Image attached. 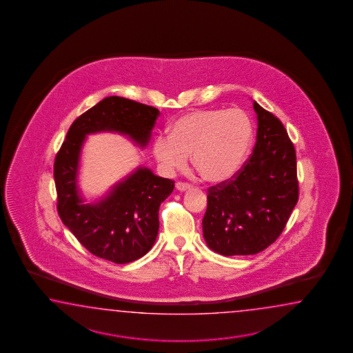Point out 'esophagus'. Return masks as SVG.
Segmentation results:
<instances>
[{
	"label": "esophagus",
	"instance_id": "obj_1",
	"mask_svg": "<svg viewBox=\"0 0 353 353\" xmlns=\"http://www.w3.org/2000/svg\"><path fill=\"white\" fill-rule=\"evenodd\" d=\"M175 188H176V190H179V192H187V190H190L192 189V185L190 184H187V183H176L175 184Z\"/></svg>",
	"mask_w": 353,
	"mask_h": 353
}]
</instances>
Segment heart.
<instances>
[{"mask_svg": "<svg viewBox=\"0 0 353 353\" xmlns=\"http://www.w3.org/2000/svg\"><path fill=\"white\" fill-rule=\"evenodd\" d=\"M252 137V122L240 108L194 110L175 119L169 135L154 139L152 154L166 173L183 169L192 154L203 179L219 184L240 172Z\"/></svg>", "mask_w": 353, "mask_h": 353, "instance_id": "b5f03b06", "label": "heart"}]
</instances>
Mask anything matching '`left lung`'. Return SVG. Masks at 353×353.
<instances>
[{
  "label": "left lung",
  "mask_w": 353,
  "mask_h": 353,
  "mask_svg": "<svg viewBox=\"0 0 353 353\" xmlns=\"http://www.w3.org/2000/svg\"><path fill=\"white\" fill-rule=\"evenodd\" d=\"M251 158L232 180L208 189L203 217L207 246L223 256L255 255L280 236L298 202L296 157L284 125L254 101Z\"/></svg>",
  "instance_id": "obj_1"
}]
</instances>
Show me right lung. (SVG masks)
Returning <instances> with one entry per match:
<instances>
[{
    "label": "right lung",
    "instance_id": "obj_1",
    "mask_svg": "<svg viewBox=\"0 0 353 353\" xmlns=\"http://www.w3.org/2000/svg\"><path fill=\"white\" fill-rule=\"evenodd\" d=\"M159 113L155 107L128 98H105L72 123L55 158L61 222L90 254L114 263H132L150 251L158 237L160 204L172 194L174 181L137 166L87 203L79 188L83 146L88 135L116 132L145 149Z\"/></svg>",
    "mask_w": 353,
    "mask_h": 353
}]
</instances>
